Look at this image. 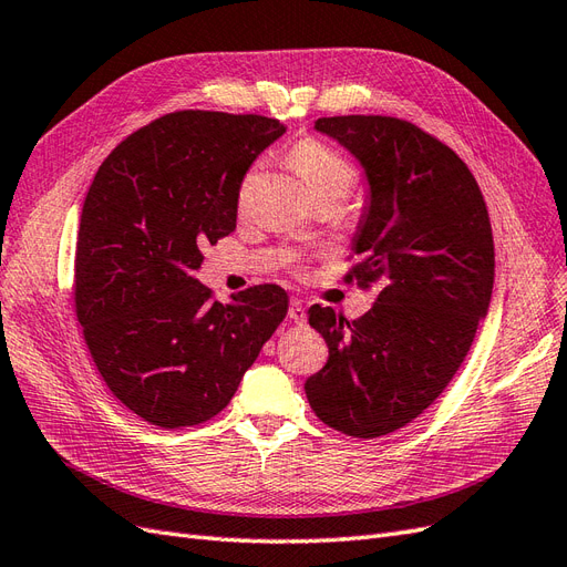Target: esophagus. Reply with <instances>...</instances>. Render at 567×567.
<instances>
[{
  "instance_id": "obj_1",
  "label": "esophagus",
  "mask_w": 567,
  "mask_h": 567,
  "mask_svg": "<svg viewBox=\"0 0 567 567\" xmlns=\"http://www.w3.org/2000/svg\"><path fill=\"white\" fill-rule=\"evenodd\" d=\"M288 319L293 321V323H305L307 321V312H305L302 300H298V298L290 300V305H288Z\"/></svg>"
}]
</instances>
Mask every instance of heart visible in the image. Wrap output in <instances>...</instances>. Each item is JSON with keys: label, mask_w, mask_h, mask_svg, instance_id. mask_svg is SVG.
I'll use <instances>...</instances> for the list:
<instances>
[{"label": "heart", "mask_w": 567, "mask_h": 567, "mask_svg": "<svg viewBox=\"0 0 567 567\" xmlns=\"http://www.w3.org/2000/svg\"><path fill=\"white\" fill-rule=\"evenodd\" d=\"M290 163H293L296 173L300 175L307 192H310L315 200L317 198L346 200L352 194V188L357 186L354 165L319 140L298 142L293 151H290ZM255 177H257V167H250L246 177L241 179V186H238V194H236L238 208H246Z\"/></svg>", "instance_id": "heart-1"}]
</instances>
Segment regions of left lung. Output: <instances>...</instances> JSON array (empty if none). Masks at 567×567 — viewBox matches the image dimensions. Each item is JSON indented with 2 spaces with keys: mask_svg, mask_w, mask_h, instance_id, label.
I'll list each match as a JSON object with an SVG mask.
<instances>
[{
  "mask_svg": "<svg viewBox=\"0 0 567 567\" xmlns=\"http://www.w3.org/2000/svg\"><path fill=\"white\" fill-rule=\"evenodd\" d=\"M364 165L371 200L342 281L375 288L354 321L307 310L329 359L305 394L333 431L373 440L431 406L466 359L494 284V241L483 192L437 136L402 117H319Z\"/></svg>",
  "mask_w": 567,
  "mask_h": 567,
  "instance_id": "8db88e82",
  "label": "left lung"
}]
</instances>
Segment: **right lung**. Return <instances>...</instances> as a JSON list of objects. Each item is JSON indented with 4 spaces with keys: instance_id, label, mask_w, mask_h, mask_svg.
Returning <instances> with one entry per match:
<instances>
[{
    "instance_id": "right-lung-1",
    "label": "right lung",
    "mask_w": 567,
    "mask_h": 567,
    "mask_svg": "<svg viewBox=\"0 0 567 567\" xmlns=\"http://www.w3.org/2000/svg\"><path fill=\"white\" fill-rule=\"evenodd\" d=\"M284 132L265 115L175 111L96 169L78 231L75 315L101 379L151 425L217 416L288 312L277 284L221 305L194 279L203 248L236 229L248 167Z\"/></svg>"
}]
</instances>
